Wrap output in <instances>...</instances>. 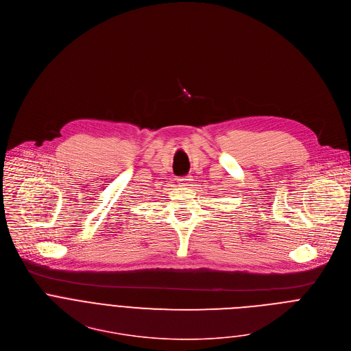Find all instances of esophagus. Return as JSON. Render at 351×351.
Segmentation results:
<instances>
[{
	"label": "esophagus",
	"instance_id": "obj_1",
	"mask_svg": "<svg viewBox=\"0 0 351 351\" xmlns=\"http://www.w3.org/2000/svg\"><path fill=\"white\" fill-rule=\"evenodd\" d=\"M191 180H193V178H191L190 175H186V176H180V178H178V183H179V186H190Z\"/></svg>",
	"mask_w": 351,
	"mask_h": 351
}]
</instances>
